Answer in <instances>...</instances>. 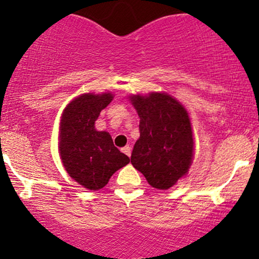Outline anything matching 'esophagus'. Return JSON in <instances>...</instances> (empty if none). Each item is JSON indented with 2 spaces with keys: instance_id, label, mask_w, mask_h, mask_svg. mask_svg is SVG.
Segmentation results:
<instances>
[{
  "instance_id": "obj_1",
  "label": "esophagus",
  "mask_w": 259,
  "mask_h": 259,
  "mask_svg": "<svg viewBox=\"0 0 259 259\" xmlns=\"http://www.w3.org/2000/svg\"><path fill=\"white\" fill-rule=\"evenodd\" d=\"M121 151H122V153H124V154H126L127 156H130V155H132V148H130L129 145L124 146V148L121 149Z\"/></svg>"
}]
</instances>
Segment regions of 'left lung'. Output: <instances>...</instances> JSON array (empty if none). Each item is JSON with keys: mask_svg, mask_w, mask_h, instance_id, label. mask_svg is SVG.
Here are the masks:
<instances>
[{"mask_svg": "<svg viewBox=\"0 0 259 259\" xmlns=\"http://www.w3.org/2000/svg\"><path fill=\"white\" fill-rule=\"evenodd\" d=\"M140 117V138L132 164L156 189L165 190L188 173L193 160L192 124L184 106L165 93L132 95Z\"/></svg>", "mask_w": 259, "mask_h": 259, "instance_id": "8db88e82", "label": "left lung"}]
</instances>
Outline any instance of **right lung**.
Returning a JSON list of instances; mask_svg holds the SVG:
<instances>
[{"label":"right lung","instance_id":"1","mask_svg":"<svg viewBox=\"0 0 259 259\" xmlns=\"http://www.w3.org/2000/svg\"><path fill=\"white\" fill-rule=\"evenodd\" d=\"M114 96L82 94L65 108L60 122L59 150L62 164L83 188L99 190L116 170L129 164V156L114 146L108 132H98L95 121Z\"/></svg>","mask_w":259,"mask_h":259}]
</instances>
